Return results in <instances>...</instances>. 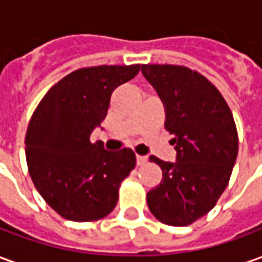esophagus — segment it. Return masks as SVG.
<instances>
[{"label": "esophagus", "instance_id": "obj_1", "mask_svg": "<svg viewBox=\"0 0 262 262\" xmlns=\"http://www.w3.org/2000/svg\"><path fill=\"white\" fill-rule=\"evenodd\" d=\"M136 161L137 165H144L147 163V157H146V156H137Z\"/></svg>", "mask_w": 262, "mask_h": 262}]
</instances>
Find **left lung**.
Instances as JSON below:
<instances>
[{"mask_svg":"<svg viewBox=\"0 0 262 262\" xmlns=\"http://www.w3.org/2000/svg\"><path fill=\"white\" fill-rule=\"evenodd\" d=\"M142 73L164 103V127L177 144V163L150 156L163 180L147 192L148 209L164 225H192L213 209L230 180L238 153L233 114L196 70L143 64Z\"/></svg>","mask_w":262,"mask_h":262,"instance_id":"8db88e82","label":"left lung"}]
</instances>
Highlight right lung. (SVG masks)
<instances>
[{
	"label": "right lung",
	"instance_id": "right-lung-1",
	"mask_svg": "<svg viewBox=\"0 0 262 262\" xmlns=\"http://www.w3.org/2000/svg\"><path fill=\"white\" fill-rule=\"evenodd\" d=\"M142 66H97L70 73L42 98L26 130L33 185L64 219L94 222L118 203L122 181L136 167L130 148L105 150L90 136L106 116L112 92Z\"/></svg>",
	"mask_w": 262,
	"mask_h": 262
}]
</instances>
